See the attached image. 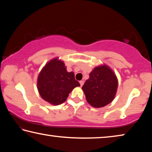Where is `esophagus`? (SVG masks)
<instances>
[{"mask_svg":"<svg viewBox=\"0 0 152 152\" xmlns=\"http://www.w3.org/2000/svg\"><path fill=\"white\" fill-rule=\"evenodd\" d=\"M84 83V82L83 80H80V86H82V85H83Z\"/></svg>","mask_w":152,"mask_h":152,"instance_id":"esophagus-1","label":"esophagus"}]
</instances>
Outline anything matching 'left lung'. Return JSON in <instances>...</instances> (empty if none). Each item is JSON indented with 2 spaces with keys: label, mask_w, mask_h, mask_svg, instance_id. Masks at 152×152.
Returning <instances> with one entry per match:
<instances>
[{
  "label": "left lung",
  "mask_w": 152,
  "mask_h": 152,
  "mask_svg": "<svg viewBox=\"0 0 152 152\" xmlns=\"http://www.w3.org/2000/svg\"><path fill=\"white\" fill-rule=\"evenodd\" d=\"M82 87L87 102L94 108H101L111 102L116 94L118 80L109 66H99L89 74Z\"/></svg>",
  "instance_id": "obj_1"
}]
</instances>
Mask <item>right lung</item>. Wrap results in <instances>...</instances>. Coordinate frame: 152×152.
Masks as SVG:
<instances>
[{
    "label": "right lung",
    "mask_w": 152,
    "mask_h": 152,
    "mask_svg": "<svg viewBox=\"0 0 152 152\" xmlns=\"http://www.w3.org/2000/svg\"><path fill=\"white\" fill-rule=\"evenodd\" d=\"M37 89L43 100L53 105L66 101L69 94L79 82L72 72H68L63 61L53 58L45 64L37 78Z\"/></svg>",
    "instance_id": "add662e5"
}]
</instances>
